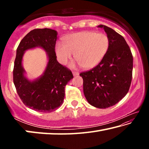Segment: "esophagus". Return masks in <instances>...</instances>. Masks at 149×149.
<instances>
[{
  "instance_id": "1",
  "label": "esophagus",
  "mask_w": 149,
  "mask_h": 149,
  "mask_svg": "<svg viewBox=\"0 0 149 149\" xmlns=\"http://www.w3.org/2000/svg\"><path fill=\"white\" fill-rule=\"evenodd\" d=\"M79 74V73L78 72H76V71H73V75H74V76H75V75H78Z\"/></svg>"
}]
</instances>
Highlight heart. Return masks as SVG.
Returning a JSON list of instances; mask_svg holds the SVG:
<instances>
[{"label":"heart","instance_id":"heart-1","mask_svg":"<svg viewBox=\"0 0 149 149\" xmlns=\"http://www.w3.org/2000/svg\"><path fill=\"white\" fill-rule=\"evenodd\" d=\"M110 39L104 33L82 31L72 34L65 40V45L58 42L55 47L57 59L65 64L72 54L84 68H91L101 62L107 53Z\"/></svg>","mask_w":149,"mask_h":149}]
</instances>
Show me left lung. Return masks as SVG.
Returning <instances> with one entry per match:
<instances>
[{"instance_id":"left-lung-1","label":"left lung","mask_w":149,"mask_h":149,"mask_svg":"<svg viewBox=\"0 0 149 149\" xmlns=\"http://www.w3.org/2000/svg\"><path fill=\"white\" fill-rule=\"evenodd\" d=\"M110 39L107 53L97 66L80 73L88 102L99 108L112 107L129 91L132 79L133 55L122 35L104 25Z\"/></svg>"}]
</instances>
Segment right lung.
<instances>
[{
    "instance_id": "add662e5",
    "label": "right lung",
    "mask_w": 149,
    "mask_h": 149,
    "mask_svg": "<svg viewBox=\"0 0 149 149\" xmlns=\"http://www.w3.org/2000/svg\"><path fill=\"white\" fill-rule=\"evenodd\" d=\"M57 32L44 28L31 30L19 42L13 70V81L24 104L40 112H51L60 107L64 99L65 87L73 76L70 70L57 61L55 45ZM41 46L47 52L49 62L44 75L34 82L23 75L22 56L26 49Z\"/></svg>"
}]
</instances>
